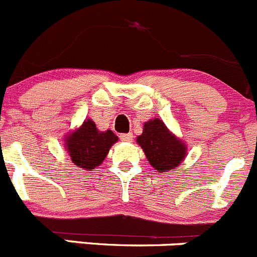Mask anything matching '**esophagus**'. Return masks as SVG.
<instances>
[{
  "mask_svg": "<svg viewBox=\"0 0 257 257\" xmlns=\"http://www.w3.org/2000/svg\"><path fill=\"white\" fill-rule=\"evenodd\" d=\"M120 140L123 142H130L132 140V134H122L120 135Z\"/></svg>",
  "mask_w": 257,
  "mask_h": 257,
  "instance_id": "obj_1",
  "label": "esophagus"
}]
</instances>
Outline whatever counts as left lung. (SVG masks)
Here are the masks:
<instances>
[{"label": "left lung", "instance_id": "8db88e82", "mask_svg": "<svg viewBox=\"0 0 257 257\" xmlns=\"http://www.w3.org/2000/svg\"><path fill=\"white\" fill-rule=\"evenodd\" d=\"M136 141L150 165L161 174L180 166L187 155L186 144L157 117L144 123L142 134Z\"/></svg>", "mask_w": 257, "mask_h": 257}]
</instances>
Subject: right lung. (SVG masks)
<instances>
[{
    "mask_svg": "<svg viewBox=\"0 0 257 257\" xmlns=\"http://www.w3.org/2000/svg\"><path fill=\"white\" fill-rule=\"evenodd\" d=\"M117 140L111 130L100 131L91 118H86L80 127L65 135L63 144L72 164L86 171H92L102 164Z\"/></svg>",
    "mask_w": 257,
    "mask_h": 257,
    "instance_id": "obj_1",
    "label": "right lung"
}]
</instances>
